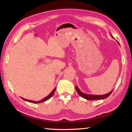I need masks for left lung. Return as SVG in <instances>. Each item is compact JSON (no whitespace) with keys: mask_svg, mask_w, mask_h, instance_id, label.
Instances as JSON below:
<instances>
[{"mask_svg":"<svg viewBox=\"0 0 132 132\" xmlns=\"http://www.w3.org/2000/svg\"><path fill=\"white\" fill-rule=\"evenodd\" d=\"M111 36L112 37H113V36H112V35L111 34ZM120 45V44H119ZM75 89L77 91V92L78 93L80 96L81 97H82L83 98H85V99H87V100H100V99H104L105 98L108 97L109 95H111V94L112 93V92L113 91V90H112L111 92H109V93L106 94L104 95H90V94H86L83 93L82 91H81L80 89L78 88V87L75 86Z\"/></svg>","mask_w":132,"mask_h":132,"instance_id":"obj_1","label":"left lung"}]
</instances>
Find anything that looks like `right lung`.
Instances as JSON below:
<instances>
[{
	"mask_svg": "<svg viewBox=\"0 0 132 132\" xmlns=\"http://www.w3.org/2000/svg\"><path fill=\"white\" fill-rule=\"evenodd\" d=\"M55 89H56V87L53 89V90L52 91V92H51V93H50L48 96H47L46 97H45V98H44V99H43L42 100H40V101H38V102H34V101H32V100H27V99H24V98H23V97H21V99H23V100H26V101H27V102H30V103H42V102H45V101H46V100H49L50 98H51L52 97V96H53V94H54V93L55 92Z\"/></svg>",
	"mask_w": 132,
	"mask_h": 132,
	"instance_id": "1",
	"label": "right lung"
}]
</instances>
